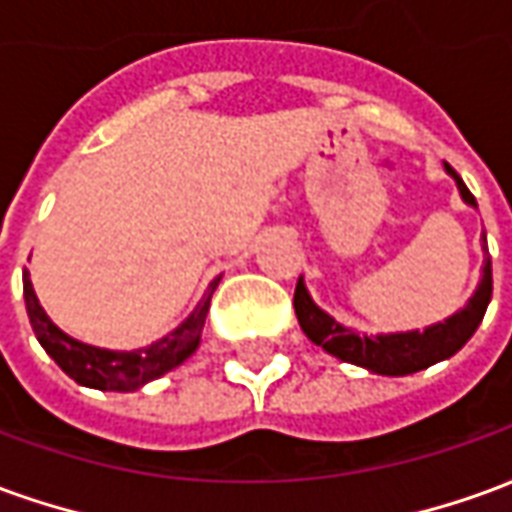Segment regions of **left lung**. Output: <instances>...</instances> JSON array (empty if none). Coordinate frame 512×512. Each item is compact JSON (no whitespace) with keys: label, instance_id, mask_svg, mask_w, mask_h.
Here are the masks:
<instances>
[{"label":"left lung","instance_id":"left-lung-1","mask_svg":"<svg viewBox=\"0 0 512 512\" xmlns=\"http://www.w3.org/2000/svg\"><path fill=\"white\" fill-rule=\"evenodd\" d=\"M447 175L458 183V191L466 205L477 208L474 194L466 189V183L461 175L444 164ZM485 244V233H483ZM485 249L483 260V277L480 285L474 290V296L466 301V307L458 310L450 318L433 323L422 332H395V334H356L354 329H348L343 323H337L323 312L312 296L304 288V279L299 277L296 282V293H293V307H296V318H299L301 332L310 337L312 343L321 345L326 354L337 356L343 362L351 365L367 367L370 373L378 376H411L417 370L436 365L441 359H450L452 354H458L463 345L469 343V337L477 332V326L483 323V315L488 310V301H491V290H494V279H491V257H488V246Z\"/></svg>","mask_w":512,"mask_h":512}]
</instances>
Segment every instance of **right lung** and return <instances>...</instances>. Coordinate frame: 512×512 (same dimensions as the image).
Returning <instances> with one entry per match:
<instances>
[{
    "label": "right lung",
    "instance_id": "1",
    "mask_svg": "<svg viewBox=\"0 0 512 512\" xmlns=\"http://www.w3.org/2000/svg\"><path fill=\"white\" fill-rule=\"evenodd\" d=\"M216 277L211 282L208 293L194 307L186 321L178 329H172L167 337H161L147 348L139 351H109V348H95V345L79 343L71 334H65L60 326H54L46 310L40 307L29 271H24V301H27V315L32 323V332L38 343L46 348V354L62 367L65 376H71L76 384L90 386V389H104V392H134L147 381H156L169 370L183 365L200 345L205 315L211 307V296L216 285Z\"/></svg>",
    "mask_w": 512,
    "mask_h": 512
}]
</instances>
